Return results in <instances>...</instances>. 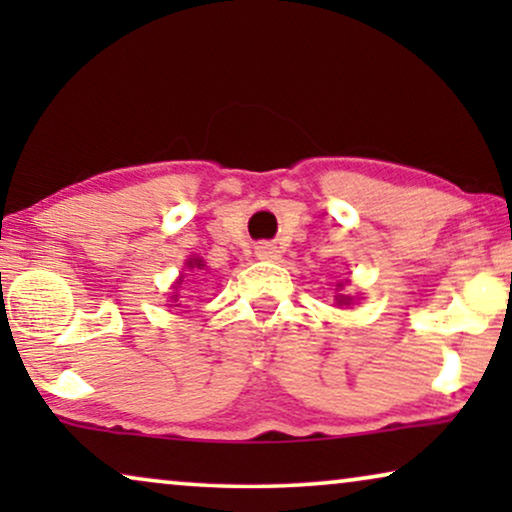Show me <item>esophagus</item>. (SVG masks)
I'll return each mask as SVG.
<instances>
[{"label":"esophagus","mask_w":512,"mask_h":512,"mask_svg":"<svg viewBox=\"0 0 512 512\" xmlns=\"http://www.w3.org/2000/svg\"><path fill=\"white\" fill-rule=\"evenodd\" d=\"M256 256L261 258V261H277L279 247L272 242H261V244H256Z\"/></svg>","instance_id":"34e87169"}]
</instances>
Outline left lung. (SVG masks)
Returning <instances> with one entry per match:
<instances>
[{
	"label": "left lung",
	"mask_w": 512,
	"mask_h": 512,
	"mask_svg": "<svg viewBox=\"0 0 512 512\" xmlns=\"http://www.w3.org/2000/svg\"><path fill=\"white\" fill-rule=\"evenodd\" d=\"M349 300H352L349 296H340V298H338V303H342V305H349Z\"/></svg>",
	"instance_id": "obj_1"
}]
</instances>
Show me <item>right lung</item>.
I'll use <instances>...</instances> for the list:
<instances>
[{
	"label": "right lung",
	"instance_id": "1",
	"mask_svg": "<svg viewBox=\"0 0 512 512\" xmlns=\"http://www.w3.org/2000/svg\"><path fill=\"white\" fill-rule=\"evenodd\" d=\"M188 268H191V270H205V263L198 261V258H193V261H188Z\"/></svg>",
	"mask_w": 512,
	"mask_h": 512
}]
</instances>
